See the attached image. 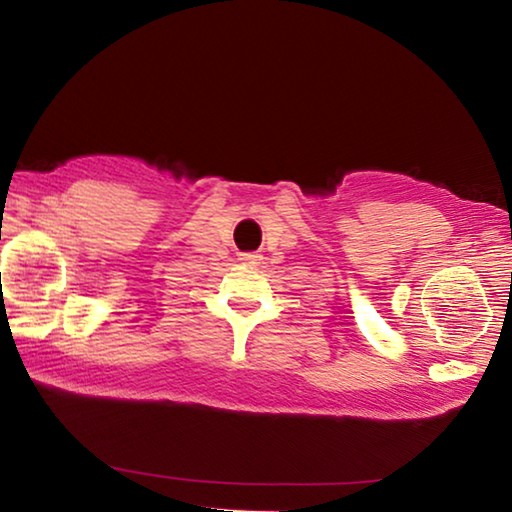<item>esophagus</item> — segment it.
<instances>
[{
  "mask_svg": "<svg viewBox=\"0 0 512 512\" xmlns=\"http://www.w3.org/2000/svg\"><path fill=\"white\" fill-rule=\"evenodd\" d=\"M237 259L242 264H246V266H257L259 262H262V255H257V253H239Z\"/></svg>",
  "mask_w": 512,
  "mask_h": 512,
  "instance_id": "1",
  "label": "esophagus"
}]
</instances>
